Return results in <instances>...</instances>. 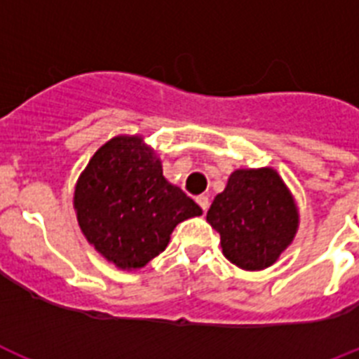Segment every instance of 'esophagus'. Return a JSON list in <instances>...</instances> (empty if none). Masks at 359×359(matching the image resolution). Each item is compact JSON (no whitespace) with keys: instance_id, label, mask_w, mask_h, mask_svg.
Returning a JSON list of instances; mask_svg holds the SVG:
<instances>
[{"instance_id":"obj_1","label":"esophagus","mask_w":359,"mask_h":359,"mask_svg":"<svg viewBox=\"0 0 359 359\" xmlns=\"http://www.w3.org/2000/svg\"><path fill=\"white\" fill-rule=\"evenodd\" d=\"M195 201H197V204H198V206L203 208L204 212H206V210H208V206H210V198H208L206 195H198V197L195 198Z\"/></svg>"}]
</instances>
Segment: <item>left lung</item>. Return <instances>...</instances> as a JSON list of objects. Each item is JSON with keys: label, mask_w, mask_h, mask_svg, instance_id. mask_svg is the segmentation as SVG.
<instances>
[{"label": "left lung", "mask_w": 359, "mask_h": 359, "mask_svg": "<svg viewBox=\"0 0 359 359\" xmlns=\"http://www.w3.org/2000/svg\"><path fill=\"white\" fill-rule=\"evenodd\" d=\"M206 221L221 236L224 257L243 270L272 266L294 241L297 206L272 168L236 170L213 198Z\"/></svg>", "instance_id": "obj_1"}]
</instances>
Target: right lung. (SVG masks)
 I'll return each mask as SVG.
<instances>
[{
  "mask_svg": "<svg viewBox=\"0 0 359 359\" xmlns=\"http://www.w3.org/2000/svg\"><path fill=\"white\" fill-rule=\"evenodd\" d=\"M86 239L122 270L146 266L164 252L179 222L203 210L162 175L140 137H114L93 155L74 188Z\"/></svg>",
  "mask_w": 359,
  "mask_h": 359,
  "instance_id": "1",
  "label": "right lung"
}]
</instances>
